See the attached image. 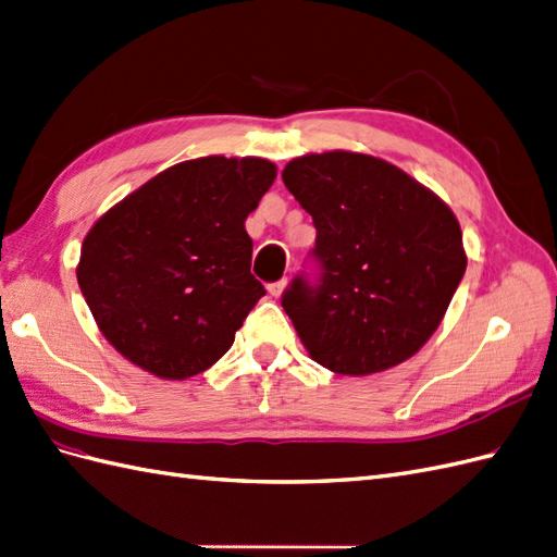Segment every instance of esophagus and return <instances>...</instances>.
<instances>
[{
  "label": "esophagus",
  "instance_id": "1",
  "mask_svg": "<svg viewBox=\"0 0 557 557\" xmlns=\"http://www.w3.org/2000/svg\"><path fill=\"white\" fill-rule=\"evenodd\" d=\"M283 288H286V278H281V281H276V283H269V295H271V297H281Z\"/></svg>",
  "mask_w": 557,
  "mask_h": 557
}]
</instances>
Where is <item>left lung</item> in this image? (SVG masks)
Segmentation results:
<instances>
[{
  "label": "left lung",
  "instance_id": "obj_1",
  "mask_svg": "<svg viewBox=\"0 0 557 557\" xmlns=\"http://www.w3.org/2000/svg\"><path fill=\"white\" fill-rule=\"evenodd\" d=\"M283 184L317 226V278L295 276L281 297L309 357L341 375L381 373L413 357L466 274L454 212L363 153L295 158Z\"/></svg>",
  "mask_w": 557,
  "mask_h": 557
}]
</instances>
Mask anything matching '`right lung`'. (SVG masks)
<instances>
[{"label": "right lung", "instance_id": "right-lung-1", "mask_svg": "<svg viewBox=\"0 0 557 557\" xmlns=\"http://www.w3.org/2000/svg\"><path fill=\"white\" fill-rule=\"evenodd\" d=\"M274 180L264 158L186 160L89 228L77 283L122 357L184 381L226 355L267 293L250 274L246 216Z\"/></svg>", "mask_w": 557, "mask_h": 557}]
</instances>
